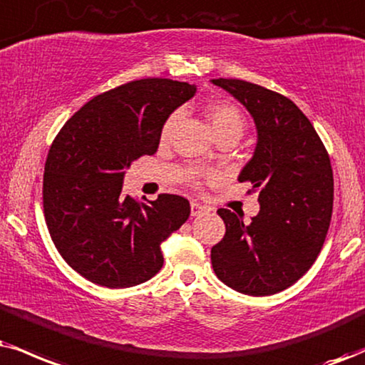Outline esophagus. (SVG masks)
<instances>
[{
  "label": "esophagus",
  "mask_w": 365,
  "mask_h": 365,
  "mask_svg": "<svg viewBox=\"0 0 365 365\" xmlns=\"http://www.w3.org/2000/svg\"><path fill=\"white\" fill-rule=\"evenodd\" d=\"M203 211H206V206L196 203V201H192V203H191V215H192V217H197V215H201Z\"/></svg>",
  "instance_id": "obj_1"
}]
</instances>
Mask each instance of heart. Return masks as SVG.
<instances>
[{
    "label": "heart",
    "instance_id": "obj_1",
    "mask_svg": "<svg viewBox=\"0 0 365 365\" xmlns=\"http://www.w3.org/2000/svg\"><path fill=\"white\" fill-rule=\"evenodd\" d=\"M205 116L210 121L211 130L217 135L218 140L223 138H232V140H238L245 132L247 121L242 110L232 101L227 100H215L210 101L205 106ZM175 121H178V113H173L168 116L160 128V142H168L173 132ZM213 178V174L203 169H190L186 174V181L192 187H200L205 179Z\"/></svg>",
    "mask_w": 365,
    "mask_h": 365
}]
</instances>
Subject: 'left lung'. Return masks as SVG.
<instances>
[{
  "mask_svg": "<svg viewBox=\"0 0 365 365\" xmlns=\"http://www.w3.org/2000/svg\"><path fill=\"white\" fill-rule=\"evenodd\" d=\"M244 105L259 142L238 181L259 192L250 223L220 208L225 237L211 247V264L228 287L249 296L284 291L320 254L334 211L330 157L312 121L289 98L242 79H213Z\"/></svg>",
  "mask_w": 365,
  "mask_h": 365,
  "instance_id": "1",
  "label": "left lung"
}]
</instances>
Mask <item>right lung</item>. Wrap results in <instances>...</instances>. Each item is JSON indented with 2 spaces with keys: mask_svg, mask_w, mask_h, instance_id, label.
Returning a JSON list of instances; mask_svg holds the SVG:
<instances>
[{
  "mask_svg": "<svg viewBox=\"0 0 365 365\" xmlns=\"http://www.w3.org/2000/svg\"><path fill=\"white\" fill-rule=\"evenodd\" d=\"M187 83L147 78L98 94L66 121L48 148L43 217L53 245L76 272L120 289L160 271V244L190 218V201L125 196L123 174L159 147L168 116L195 96Z\"/></svg>",
  "mask_w": 365,
  "mask_h": 365,
  "instance_id": "add662e5",
  "label": "right lung"
}]
</instances>
